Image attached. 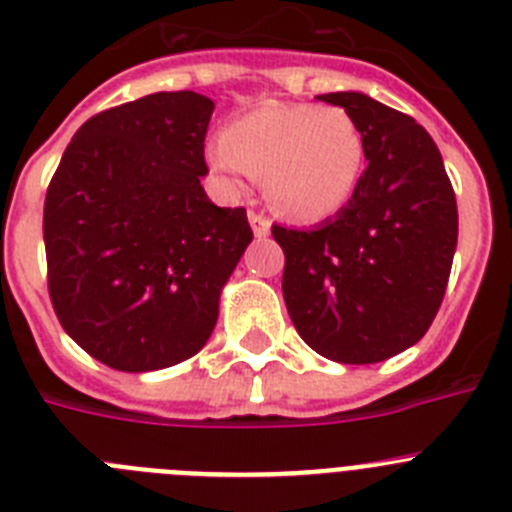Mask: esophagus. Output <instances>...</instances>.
<instances>
[{
  "mask_svg": "<svg viewBox=\"0 0 512 512\" xmlns=\"http://www.w3.org/2000/svg\"><path fill=\"white\" fill-rule=\"evenodd\" d=\"M248 223H251L253 235H256V238H266V235H269V228H271L269 217L261 215V212L248 210Z\"/></svg>",
  "mask_w": 512,
  "mask_h": 512,
  "instance_id": "1",
  "label": "esophagus"
}]
</instances>
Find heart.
<instances>
[{
	"label": "heart",
	"mask_w": 512,
	"mask_h": 512,
	"mask_svg": "<svg viewBox=\"0 0 512 512\" xmlns=\"http://www.w3.org/2000/svg\"><path fill=\"white\" fill-rule=\"evenodd\" d=\"M207 161L230 189L264 179L266 200L300 223L338 215L366 166L364 133L343 107L264 102L235 117Z\"/></svg>",
	"instance_id": "b5f03b06"
}]
</instances>
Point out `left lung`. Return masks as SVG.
Wrapping results in <instances>:
<instances>
[{"mask_svg":"<svg viewBox=\"0 0 512 512\" xmlns=\"http://www.w3.org/2000/svg\"><path fill=\"white\" fill-rule=\"evenodd\" d=\"M318 99L359 122L369 166L333 220L271 225L284 251V302L312 351L377 364L418 343L441 307L459 235L454 187L410 115L359 92Z\"/></svg>","mask_w":512,"mask_h":512,"instance_id":"8db88e82","label":"left lung"}]
</instances>
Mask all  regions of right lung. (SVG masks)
<instances>
[{
    "label": "right lung",
    "mask_w": 512,
    "mask_h": 512,
    "mask_svg": "<svg viewBox=\"0 0 512 512\" xmlns=\"http://www.w3.org/2000/svg\"><path fill=\"white\" fill-rule=\"evenodd\" d=\"M212 110L197 92H158L97 112L45 192L58 323L117 372H153L197 354L253 238L246 210L212 205L200 184Z\"/></svg>",
    "instance_id": "add662e5"
}]
</instances>
